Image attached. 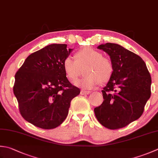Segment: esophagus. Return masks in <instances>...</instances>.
Here are the masks:
<instances>
[{"instance_id": "34e87169", "label": "esophagus", "mask_w": 158, "mask_h": 158, "mask_svg": "<svg viewBox=\"0 0 158 158\" xmlns=\"http://www.w3.org/2000/svg\"><path fill=\"white\" fill-rule=\"evenodd\" d=\"M89 93H90V92H89V91H85V90H81V95L89 94Z\"/></svg>"}]
</instances>
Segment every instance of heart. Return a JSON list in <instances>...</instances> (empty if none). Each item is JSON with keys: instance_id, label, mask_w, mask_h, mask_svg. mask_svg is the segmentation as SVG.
<instances>
[{"instance_id": "obj_1", "label": "heart", "mask_w": 158, "mask_h": 158, "mask_svg": "<svg viewBox=\"0 0 158 158\" xmlns=\"http://www.w3.org/2000/svg\"><path fill=\"white\" fill-rule=\"evenodd\" d=\"M63 69L71 81H75L81 75L85 76L75 82L78 87L91 89L98 83H106L114 73V64L111 59L103 56L101 52L90 47L83 48L75 54V60L67 57L63 61Z\"/></svg>"}]
</instances>
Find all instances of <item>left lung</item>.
<instances>
[{
  "mask_svg": "<svg viewBox=\"0 0 158 158\" xmlns=\"http://www.w3.org/2000/svg\"><path fill=\"white\" fill-rule=\"evenodd\" d=\"M97 48L110 55L114 69L102 90L103 103L94 108L95 116L105 127L123 128L143 114L151 94V75L143 59L123 46L106 43Z\"/></svg>",
  "mask_w": 158,
  "mask_h": 158,
  "instance_id": "8db88e82",
  "label": "left lung"
}]
</instances>
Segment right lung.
<instances>
[{
  "label": "right lung",
  "instance_id": "add662e5",
  "mask_svg": "<svg viewBox=\"0 0 158 158\" xmlns=\"http://www.w3.org/2000/svg\"><path fill=\"white\" fill-rule=\"evenodd\" d=\"M52 44L27 57L15 73L13 88L21 116L44 129L56 128L66 118L70 102L80 89L72 85L63 61L72 49Z\"/></svg>",
  "mask_w": 158,
  "mask_h": 158
}]
</instances>
